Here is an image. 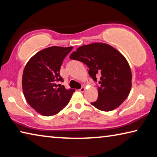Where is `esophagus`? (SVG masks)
<instances>
[{"mask_svg":"<svg viewBox=\"0 0 157 157\" xmlns=\"http://www.w3.org/2000/svg\"><path fill=\"white\" fill-rule=\"evenodd\" d=\"M79 91H80V92H84V91H85V87H84V86H82V87H81V88L79 89Z\"/></svg>","mask_w":157,"mask_h":157,"instance_id":"esophagus-1","label":"esophagus"}]
</instances>
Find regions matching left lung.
Returning a JSON list of instances; mask_svg holds the SVG:
<instances>
[{
	"instance_id": "8db88e82",
	"label": "left lung",
	"mask_w": 157,
	"mask_h": 157,
	"mask_svg": "<svg viewBox=\"0 0 157 157\" xmlns=\"http://www.w3.org/2000/svg\"><path fill=\"white\" fill-rule=\"evenodd\" d=\"M70 59L79 61L89 68L94 81L99 80L98 98L91 104L98 109L110 111L128 97L132 88V72L123 55L110 45L95 43L79 47Z\"/></svg>"
}]
</instances>
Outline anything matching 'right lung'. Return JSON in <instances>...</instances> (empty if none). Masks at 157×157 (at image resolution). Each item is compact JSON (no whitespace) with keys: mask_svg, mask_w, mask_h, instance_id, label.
Returning a JSON list of instances; mask_svg holds the SVG:
<instances>
[{"mask_svg":"<svg viewBox=\"0 0 157 157\" xmlns=\"http://www.w3.org/2000/svg\"><path fill=\"white\" fill-rule=\"evenodd\" d=\"M73 47L52 46L36 53L26 63L23 73L22 88L25 100L36 112L45 116L62 111L75 89H66L57 82L64 58Z\"/></svg>","mask_w":157,"mask_h":157,"instance_id":"right-lung-1","label":"right lung"}]
</instances>
